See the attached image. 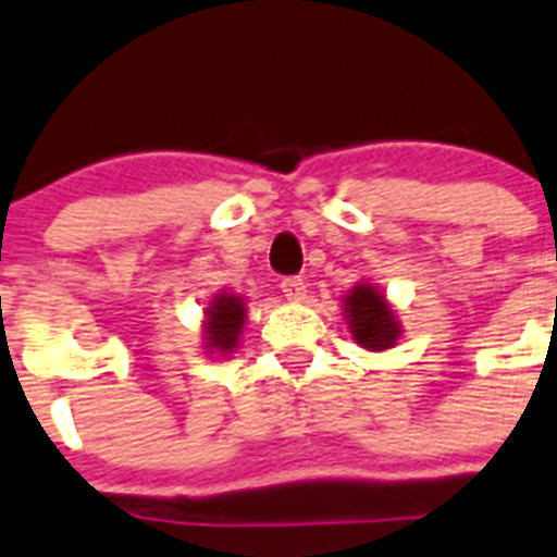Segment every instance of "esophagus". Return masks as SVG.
Instances as JSON below:
<instances>
[{"instance_id": "34e87169", "label": "esophagus", "mask_w": 557, "mask_h": 557, "mask_svg": "<svg viewBox=\"0 0 557 557\" xmlns=\"http://www.w3.org/2000/svg\"><path fill=\"white\" fill-rule=\"evenodd\" d=\"M280 288H283V297L292 299V302H302V299H306V280L285 277L283 283H280Z\"/></svg>"}]
</instances>
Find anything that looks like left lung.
<instances>
[{"label":"left lung","mask_w":557,"mask_h":557,"mask_svg":"<svg viewBox=\"0 0 557 557\" xmlns=\"http://www.w3.org/2000/svg\"><path fill=\"white\" fill-rule=\"evenodd\" d=\"M345 319L356 345L364 350H389L400 338V322L393 306L370 283L352 285L345 294Z\"/></svg>","instance_id":"8db88e82"}]
</instances>
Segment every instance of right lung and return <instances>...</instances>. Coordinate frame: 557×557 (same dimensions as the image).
<instances>
[{"instance_id":"1","label":"right lung","mask_w":557,"mask_h":557,"mask_svg":"<svg viewBox=\"0 0 557 557\" xmlns=\"http://www.w3.org/2000/svg\"><path fill=\"white\" fill-rule=\"evenodd\" d=\"M246 322L244 297L221 292L205 308V350L210 356H230L240 345Z\"/></svg>"}]
</instances>
